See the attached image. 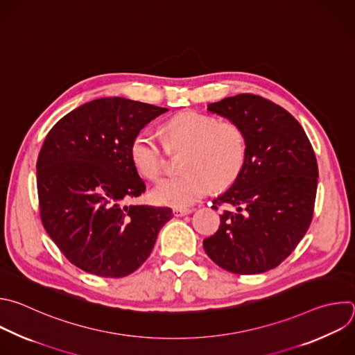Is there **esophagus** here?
Instances as JSON below:
<instances>
[{
	"label": "esophagus",
	"mask_w": 355,
	"mask_h": 355,
	"mask_svg": "<svg viewBox=\"0 0 355 355\" xmlns=\"http://www.w3.org/2000/svg\"><path fill=\"white\" fill-rule=\"evenodd\" d=\"M193 212V208H173V216L175 217H183L189 216Z\"/></svg>",
	"instance_id": "obj_1"
}]
</instances>
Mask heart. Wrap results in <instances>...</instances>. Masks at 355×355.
I'll list each match as a JSON object with an SVG mask.
<instances>
[{
    "instance_id": "1",
    "label": "heart",
    "mask_w": 355,
    "mask_h": 355,
    "mask_svg": "<svg viewBox=\"0 0 355 355\" xmlns=\"http://www.w3.org/2000/svg\"><path fill=\"white\" fill-rule=\"evenodd\" d=\"M165 144L150 130L138 131L130 144V157L139 175L157 180L165 171L166 148L186 150L178 176L162 179L153 190L161 205L184 208L202 198L211 186L227 189L243 172L248 157L245 130L235 121L187 110L165 123Z\"/></svg>"
}]
</instances>
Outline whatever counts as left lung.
I'll list each match as a JSON object with an SVG mask.
<instances>
[{
	"label": "left lung",
	"mask_w": 355,
	"mask_h": 355,
	"mask_svg": "<svg viewBox=\"0 0 355 355\" xmlns=\"http://www.w3.org/2000/svg\"><path fill=\"white\" fill-rule=\"evenodd\" d=\"M246 132L248 157L239 179L212 208L230 207L218 231L204 239L208 257L235 274L277 267L312 223L318 162L302 125L286 109L253 94L208 105Z\"/></svg>",
	"instance_id": "left-lung-1"
}]
</instances>
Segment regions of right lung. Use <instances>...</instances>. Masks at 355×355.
<instances>
[{
  "instance_id": "add662e5",
  "label": "right lung",
  "mask_w": 355,
  "mask_h": 355,
  "mask_svg": "<svg viewBox=\"0 0 355 355\" xmlns=\"http://www.w3.org/2000/svg\"><path fill=\"white\" fill-rule=\"evenodd\" d=\"M166 110L125 98L95 99L65 114L46 135L36 162L39 214L71 264L120 278L151 254L173 214L168 207L124 205L146 191L130 144Z\"/></svg>"
}]
</instances>
